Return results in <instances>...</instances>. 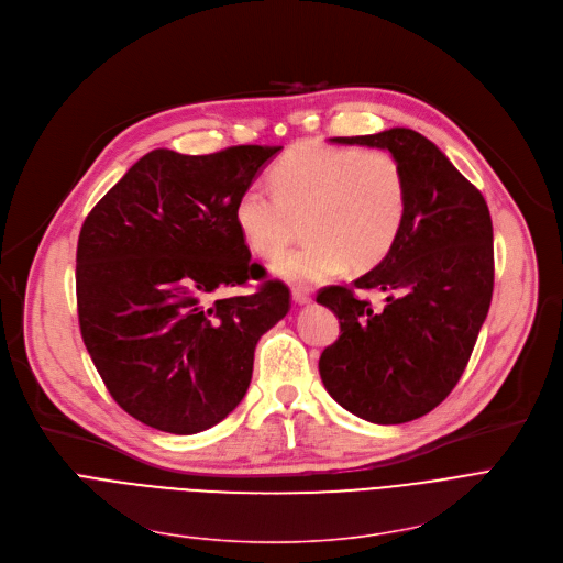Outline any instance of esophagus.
<instances>
[{"instance_id":"34e87169","label":"esophagus","mask_w":563,"mask_h":563,"mask_svg":"<svg viewBox=\"0 0 563 563\" xmlns=\"http://www.w3.org/2000/svg\"><path fill=\"white\" fill-rule=\"evenodd\" d=\"M292 302L296 305H309L311 302V290L309 288H305V286H296L292 288Z\"/></svg>"}]
</instances>
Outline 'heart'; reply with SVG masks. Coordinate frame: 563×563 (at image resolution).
<instances>
[{
    "mask_svg": "<svg viewBox=\"0 0 563 563\" xmlns=\"http://www.w3.org/2000/svg\"><path fill=\"white\" fill-rule=\"evenodd\" d=\"M273 192L252 185L233 206L247 250L279 256L302 229L305 245L273 263L286 282H320L368 271L394 247L408 212V180L398 159L380 148L360 151L323 142L290 146L271 169Z\"/></svg>",
    "mask_w": 563,
    "mask_h": 563,
    "instance_id": "obj_1",
    "label": "heart"
}]
</instances>
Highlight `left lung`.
<instances>
[{
    "instance_id": "obj_1",
    "label": "left lung",
    "mask_w": 563,
    "mask_h": 563,
    "mask_svg": "<svg viewBox=\"0 0 563 563\" xmlns=\"http://www.w3.org/2000/svg\"><path fill=\"white\" fill-rule=\"evenodd\" d=\"M389 151L408 180V212L391 252L353 286H328L318 302L341 334L318 371L341 408L373 423H406L438 408L461 380L488 316L495 282L488 203L419 132L391 128L332 137ZM378 287L376 312L356 298Z\"/></svg>"
}]
</instances>
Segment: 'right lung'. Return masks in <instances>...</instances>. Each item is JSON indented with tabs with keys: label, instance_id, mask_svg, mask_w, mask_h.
Listing matches in <instances>:
<instances>
[{
	"label": "right lung",
	"instance_id": "right-lung-1",
	"mask_svg": "<svg viewBox=\"0 0 563 563\" xmlns=\"http://www.w3.org/2000/svg\"><path fill=\"white\" fill-rule=\"evenodd\" d=\"M282 146L210 155L155 148L87 216L77 240V316L117 404L174 435L220 423L247 394L258 339L288 313V288L218 290L263 279L233 206Z\"/></svg>",
	"mask_w": 563,
	"mask_h": 563
}]
</instances>
